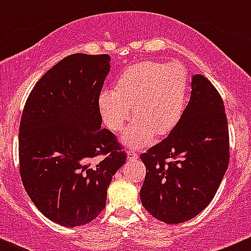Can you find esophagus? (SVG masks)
<instances>
[{
  "label": "esophagus",
  "mask_w": 251,
  "mask_h": 251,
  "mask_svg": "<svg viewBox=\"0 0 251 251\" xmlns=\"http://www.w3.org/2000/svg\"><path fill=\"white\" fill-rule=\"evenodd\" d=\"M138 158V154L133 151H127V159L128 160H135V159Z\"/></svg>",
  "instance_id": "obj_1"
}]
</instances>
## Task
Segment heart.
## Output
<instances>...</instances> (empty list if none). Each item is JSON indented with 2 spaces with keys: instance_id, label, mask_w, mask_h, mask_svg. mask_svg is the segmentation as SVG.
I'll use <instances>...</instances> for the list:
<instances>
[{
  "instance_id": "obj_1",
  "label": "heart",
  "mask_w": 251,
  "mask_h": 251,
  "mask_svg": "<svg viewBox=\"0 0 251 251\" xmlns=\"http://www.w3.org/2000/svg\"><path fill=\"white\" fill-rule=\"evenodd\" d=\"M187 73L181 64L142 60L126 67L114 82V91L98 96V111L104 125L114 132L124 130L132 114L137 120L123 141L130 148H144L154 136L169 135L184 109Z\"/></svg>"
}]
</instances>
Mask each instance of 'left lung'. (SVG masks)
I'll return each instance as SVG.
<instances>
[{
  "label": "left lung",
  "instance_id": "left-lung-1",
  "mask_svg": "<svg viewBox=\"0 0 251 251\" xmlns=\"http://www.w3.org/2000/svg\"><path fill=\"white\" fill-rule=\"evenodd\" d=\"M141 160L147 169L141 201L151 216L182 224L209 205L228 166L229 135L224 100L206 77H192L178 124Z\"/></svg>",
  "mask_w": 251,
  "mask_h": 251
}]
</instances>
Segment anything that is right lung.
<instances>
[{
    "label": "right lung",
    "instance_id": "add662e5",
    "mask_svg": "<svg viewBox=\"0 0 251 251\" xmlns=\"http://www.w3.org/2000/svg\"><path fill=\"white\" fill-rule=\"evenodd\" d=\"M108 54H70L27 97L19 125V173L35 206L50 221L76 227L105 207L107 189L126 153L102 128L97 100ZM102 156L100 161H96Z\"/></svg>",
    "mask_w": 251,
    "mask_h": 251
}]
</instances>
